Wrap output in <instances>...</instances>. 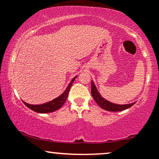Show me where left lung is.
<instances>
[{
  "label": "left lung",
  "mask_w": 159,
  "mask_h": 159,
  "mask_svg": "<svg viewBox=\"0 0 159 159\" xmlns=\"http://www.w3.org/2000/svg\"><path fill=\"white\" fill-rule=\"evenodd\" d=\"M91 93H92L93 97L94 100L96 101V102L98 104V106L104 110L107 111H121L125 109L129 108L134 105L135 102H133L131 104H125V105H118V104L112 103L111 102L107 101V99L104 98L102 96H101V94L99 93L97 88H96V85H95L94 82L91 81Z\"/></svg>",
  "instance_id": "left-lung-1"
}]
</instances>
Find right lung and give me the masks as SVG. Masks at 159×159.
<instances>
[{"instance_id": "add662e5", "label": "right lung", "mask_w": 159, "mask_h": 159, "mask_svg": "<svg viewBox=\"0 0 159 159\" xmlns=\"http://www.w3.org/2000/svg\"><path fill=\"white\" fill-rule=\"evenodd\" d=\"M76 78H77V76H75V77L72 78V80L70 81V83L69 84V85L67 86V87L66 88V90L63 93L60 95L58 97L52 100V101H49L48 102L44 104H41V105H30V104L26 103L24 101L22 102L27 107H29V108L31 109L32 111H35V112L39 113V114L51 113L53 112V111L58 110V109L61 108V107L63 106V104L65 103L66 100L67 98V96H68L69 90H70L71 87H72V84H73L75 79Z\"/></svg>"}]
</instances>
